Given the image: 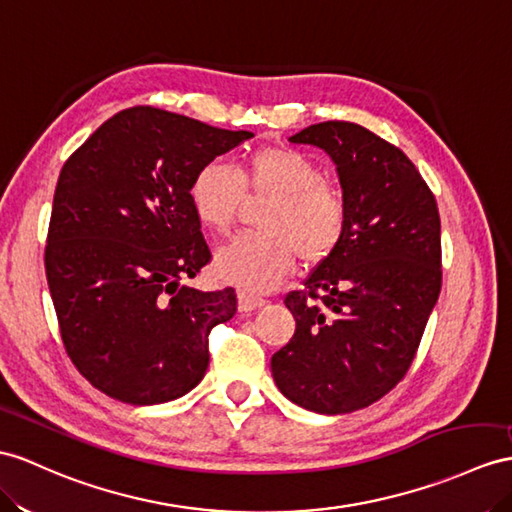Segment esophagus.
<instances>
[{
	"label": "esophagus",
	"mask_w": 512,
	"mask_h": 512,
	"mask_svg": "<svg viewBox=\"0 0 512 512\" xmlns=\"http://www.w3.org/2000/svg\"><path fill=\"white\" fill-rule=\"evenodd\" d=\"M236 297H239V310H241V313H249V310H256L260 306H265V299L258 297V295H252V293L239 291V293H236Z\"/></svg>",
	"instance_id": "1"
}]
</instances>
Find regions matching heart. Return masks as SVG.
I'll return each mask as SVG.
<instances>
[{
  "mask_svg": "<svg viewBox=\"0 0 512 512\" xmlns=\"http://www.w3.org/2000/svg\"><path fill=\"white\" fill-rule=\"evenodd\" d=\"M252 199L271 202L260 217V234H245L217 252L223 280L247 293H267L295 269L297 256L317 267L339 249L347 210L343 195L323 182L317 162L291 147H260L241 171L223 160L197 167L186 189L195 219L217 234H228Z\"/></svg>",
  "mask_w": 512,
  "mask_h": 512,
  "instance_id": "b5f03b06",
  "label": "heart"
}]
</instances>
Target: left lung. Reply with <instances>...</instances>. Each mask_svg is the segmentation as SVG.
<instances>
[{
	"label": "left lung",
	"mask_w": 512,
	"mask_h": 512,
	"mask_svg": "<svg viewBox=\"0 0 512 512\" xmlns=\"http://www.w3.org/2000/svg\"><path fill=\"white\" fill-rule=\"evenodd\" d=\"M289 141L332 158L347 223L304 291L286 295L295 334L271 373L297 406L354 413L389 393L417 354L441 293L439 208L402 149L358 123H315Z\"/></svg>",
	"instance_id": "obj_1"
}]
</instances>
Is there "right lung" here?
<instances>
[{"label":"right lung","instance_id":"1","mask_svg":"<svg viewBox=\"0 0 512 512\" xmlns=\"http://www.w3.org/2000/svg\"><path fill=\"white\" fill-rule=\"evenodd\" d=\"M252 136L136 106L65 162L45 273L65 350L95 389L152 406L202 382L208 334L234 317L236 293L184 284L210 260L186 189L197 167Z\"/></svg>","mask_w":512,"mask_h":512}]
</instances>
